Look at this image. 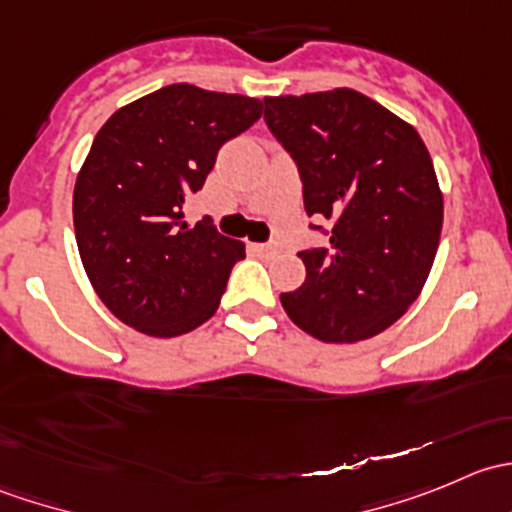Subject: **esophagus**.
<instances>
[{
    "instance_id": "34e87169",
    "label": "esophagus",
    "mask_w": 512,
    "mask_h": 512,
    "mask_svg": "<svg viewBox=\"0 0 512 512\" xmlns=\"http://www.w3.org/2000/svg\"><path fill=\"white\" fill-rule=\"evenodd\" d=\"M250 250L257 252L260 257L275 255V247H272V245H257V242H250Z\"/></svg>"
}]
</instances>
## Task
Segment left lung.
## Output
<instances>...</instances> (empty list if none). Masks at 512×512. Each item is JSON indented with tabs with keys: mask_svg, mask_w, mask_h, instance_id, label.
Segmentation results:
<instances>
[{
	"mask_svg": "<svg viewBox=\"0 0 512 512\" xmlns=\"http://www.w3.org/2000/svg\"><path fill=\"white\" fill-rule=\"evenodd\" d=\"M265 121L297 160L307 215L332 220L329 247L302 252L307 280L282 292L319 342L354 344L414 304L436 260L443 193L411 123L354 89L265 96Z\"/></svg>",
	"mask_w": 512,
	"mask_h": 512,
	"instance_id": "8db88e82",
	"label": "left lung"
}]
</instances>
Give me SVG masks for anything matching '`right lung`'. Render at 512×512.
<instances>
[{
    "label": "right lung",
    "instance_id": "add662e5",
    "mask_svg": "<svg viewBox=\"0 0 512 512\" xmlns=\"http://www.w3.org/2000/svg\"><path fill=\"white\" fill-rule=\"evenodd\" d=\"M262 116L260 98L170 84L118 108L96 133L74 185L86 277L108 312L148 337H180L218 309L245 245L188 227L220 146Z\"/></svg>",
    "mask_w": 512,
    "mask_h": 512
}]
</instances>
